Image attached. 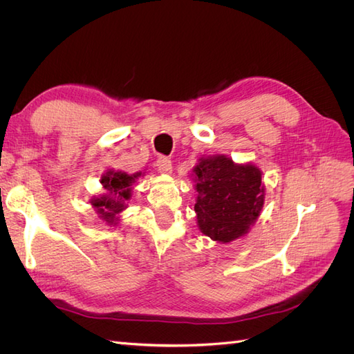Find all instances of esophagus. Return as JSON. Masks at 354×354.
<instances>
[{"label": "esophagus", "instance_id": "1", "mask_svg": "<svg viewBox=\"0 0 354 354\" xmlns=\"http://www.w3.org/2000/svg\"><path fill=\"white\" fill-rule=\"evenodd\" d=\"M156 167L162 174H171V171H173V165H171V160L165 156H159L156 159Z\"/></svg>", "mask_w": 354, "mask_h": 354}]
</instances>
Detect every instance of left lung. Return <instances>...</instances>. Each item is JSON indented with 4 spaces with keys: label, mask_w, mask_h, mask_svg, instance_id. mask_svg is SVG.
I'll return each instance as SVG.
<instances>
[{
    "label": "left lung",
    "mask_w": 354,
    "mask_h": 354,
    "mask_svg": "<svg viewBox=\"0 0 354 354\" xmlns=\"http://www.w3.org/2000/svg\"><path fill=\"white\" fill-rule=\"evenodd\" d=\"M198 226L212 241L227 243L248 233L264 205L261 169L226 155L202 156L194 168Z\"/></svg>",
    "instance_id": "8db88e82"
}]
</instances>
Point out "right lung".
I'll return each mask as SVG.
<instances>
[{"label":"right lung","mask_w":354,"mask_h":354,"mask_svg":"<svg viewBox=\"0 0 354 354\" xmlns=\"http://www.w3.org/2000/svg\"><path fill=\"white\" fill-rule=\"evenodd\" d=\"M142 173L127 174L124 171L108 169L102 176L100 183L103 186V194L91 198L90 203L94 211L99 214V218L109 226H115L120 220V214L128 207L127 201L131 198V186Z\"/></svg>","instance_id":"right-lung-1"}]
</instances>
